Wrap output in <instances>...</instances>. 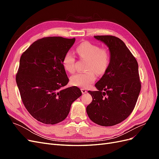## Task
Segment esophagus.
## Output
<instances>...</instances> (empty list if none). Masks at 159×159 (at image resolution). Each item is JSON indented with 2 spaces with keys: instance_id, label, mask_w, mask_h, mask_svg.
Wrapping results in <instances>:
<instances>
[{
  "instance_id": "1",
  "label": "esophagus",
  "mask_w": 159,
  "mask_h": 159,
  "mask_svg": "<svg viewBox=\"0 0 159 159\" xmlns=\"http://www.w3.org/2000/svg\"><path fill=\"white\" fill-rule=\"evenodd\" d=\"M81 93H82L83 94H84V93H85L86 92H87V90H86L85 88H81Z\"/></svg>"
}]
</instances>
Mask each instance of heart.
I'll list each match as a JSON object with an SVG mask.
<instances>
[{"instance_id": "obj_1", "label": "heart", "mask_w": 159, "mask_h": 159, "mask_svg": "<svg viewBox=\"0 0 159 159\" xmlns=\"http://www.w3.org/2000/svg\"><path fill=\"white\" fill-rule=\"evenodd\" d=\"M75 52L80 59L87 61L85 72H80L72 75L71 85L87 88L93 84L96 79L94 72L103 75L107 71L111 62V55L108 49L101 48L98 44L85 41L76 47ZM64 69L68 73H74L75 70V56L71 52H67L61 60Z\"/></svg>"}]
</instances>
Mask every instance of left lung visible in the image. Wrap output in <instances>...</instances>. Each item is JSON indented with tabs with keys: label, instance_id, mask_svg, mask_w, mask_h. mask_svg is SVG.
<instances>
[{
	"label": "left lung",
	"instance_id": "1",
	"mask_svg": "<svg viewBox=\"0 0 159 159\" xmlns=\"http://www.w3.org/2000/svg\"><path fill=\"white\" fill-rule=\"evenodd\" d=\"M94 38L107 46L111 62L95 84L98 91H88L93 100L86 111L91 121L99 125L113 126L129 116L137 102L141 88L138 63L119 38L110 35Z\"/></svg>",
	"mask_w": 159,
	"mask_h": 159
}]
</instances>
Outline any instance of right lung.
I'll return each instance as SVG.
<instances>
[{
  "label": "right lung",
  "instance_id": "right-lung-1",
  "mask_svg": "<svg viewBox=\"0 0 159 159\" xmlns=\"http://www.w3.org/2000/svg\"><path fill=\"white\" fill-rule=\"evenodd\" d=\"M75 40L60 36L43 38L20 57L17 86L25 107L41 123L54 125L64 121L71 103L81 95L76 86L62 89L69 79L61 60Z\"/></svg>",
  "mask_w": 159,
  "mask_h": 159
}]
</instances>
